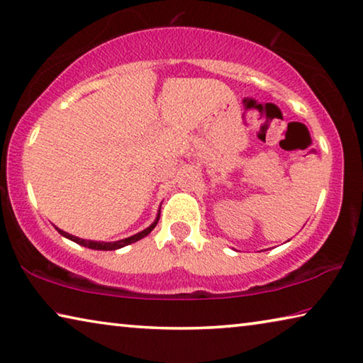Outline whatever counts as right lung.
<instances>
[{
  "instance_id": "add662e5",
  "label": "right lung",
  "mask_w": 363,
  "mask_h": 363,
  "mask_svg": "<svg viewBox=\"0 0 363 363\" xmlns=\"http://www.w3.org/2000/svg\"><path fill=\"white\" fill-rule=\"evenodd\" d=\"M158 220H160V215L157 216V220H155L147 229H143V231L137 233L134 235H130V238H125L123 240H116V242H95V240H85V239L76 238V235H72V234H67L65 231H61V229H57V228L56 229H57V233H60L61 235H65V238L71 239V240H74V242H77L80 245L89 247V249H94V250H116V249H121V247H124V245H129L132 242H137V240H140L142 238H145V235L150 234L153 231V228L157 226Z\"/></svg>"
}]
</instances>
